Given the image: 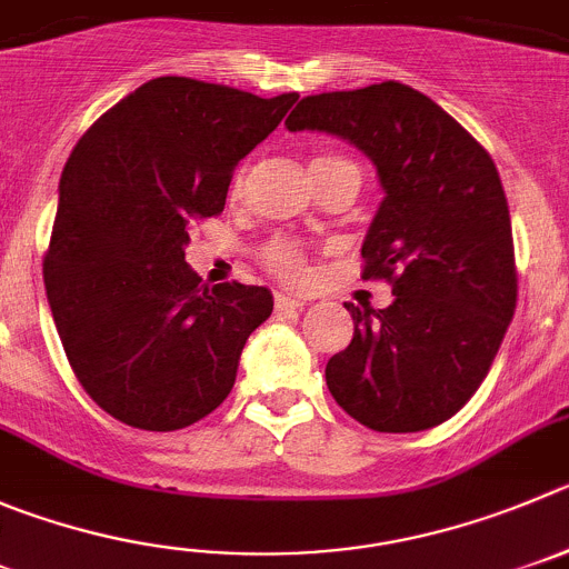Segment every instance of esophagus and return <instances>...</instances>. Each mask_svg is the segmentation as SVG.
I'll use <instances>...</instances> for the list:
<instances>
[{"label":"esophagus","mask_w":569,"mask_h":569,"mask_svg":"<svg viewBox=\"0 0 569 569\" xmlns=\"http://www.w3.org/2000/svg\"><path fill=\"white\" fill-rule=\"evenodd\" d=\"M306 306V300L302 297H291V295H274V311H295V309H302Z\"/></svg>","instance_id":"esophagus-1"}]
</instances>
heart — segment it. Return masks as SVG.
<instances>
[{"instance_id":"obj_1","label":"heart","mask_w":569,"mask_h":569,"mask_svg":"<svg viewBox=\"0 0 569 569\" xmlns=\"http://www.w3.org/2000/svg\"><path fill=\"white\" fill-rule=\"evenodd\" d=\"M311 168H353L357 171V164L350 162V159L337 157V153H320V157L311 162ZM249 168L241 164L232 179V193H241L243 182H247ZM260 260H263V267L269 269L272 274H278L280 280H289V283H300L309 274V263H306V252L297 241L291 238H272L267 247L260 249Z\"/></svg>"}]
</instances>
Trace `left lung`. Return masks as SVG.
Instances as JSON below:
<instances>
[{"label":"left lung","instance_id":"8db88e82","mask_svg":"<svg viewBox=\"0 0 569 569\" xmlns=\"http://www.w3.org/2000/svg\"><path fill=\"white\" fill-rule=\"evenodd\" d=\"M286 129L353 142L385 190L362 243V278L387 280L396 300L379 311L345 306L353 339L328 359V390L376 432L449 421L488 376L517 309L497 164L452 114L398 81L309 94Z\"/></svg>","mask_w":569,"mask_h":569}]
</instances>
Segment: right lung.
<instances>
[{"label":"right lung","mask_w":569,"mask_h":569,"mask_svg":"<svg viewBox=\"0 0 569 569\" xmlns=\"http://www.w3.org/2000/svg\"><path fill=\"white\" fill-rule=\"evenodd\" d=\"M300 98L164 76L100 114L63 164L44 289L63 353L100 410L173 432L230 396L263 286H204L184 263L236 164Z\"/></svg>","instance_id":"obj_1"}]
</instances>
